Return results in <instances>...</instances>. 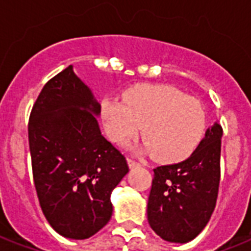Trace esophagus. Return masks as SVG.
<instances>
[{"mask_svg":"<svg viewBox=\"0 0 251 251\" xmlns=\"http://www.w3.org/2000/svg\"><path fill=\"white\" fill-rule=\"evenodd\" d=\"M127 164H129L130 168H135V167H139L141 163H138V161L134 160V159H127Z\"/></svg>","mask_w":251,"mask_h":251,"instance_id":"esophagus-1","label":"esophagus"}]
</instances>
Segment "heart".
Returning <instances> with one entry per match:
<instances>
[{"label": "heart", "mask_w": 251, "mask_h": 251, "mask_svg": "<svg viewBox=\"0 0 251 251\" xmlns=\"http://www.w3.org/2000/svg\"><path fill=\"white\" fill-rule=\"evenodd\" d=\"M101 116L112 141H125L142 127L141 151L155 153L157 160L167 163L190 156L207 126L202 102L169 84H135L122 99L104 98Z\"/></svg>", "instance_id": "heart-1"}]
</instances>
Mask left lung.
Returning <instances> with one entry per match:
<instances>
[{
  "label": "left lung",
  "mask_w": 251,
  "mask_h": 251,
  "mask_svg": "<svg viewBox=\"0 0 251 251\" xmlns=\"http://www.w3.org/2000/svg\"><path fill=\"white\" fill-rule=\"evenodd\" d=\"M222 135L223 127L215 124L189 159L153 169L147 219L165 241H191L211 219L220 183Z\"/></svg>",
  "instance_id": "left-lung-1"
}]
</instances>
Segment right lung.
Segmentation results:
<instances>
[{"label":"right lung","mask_w":251,"mask_h":251,"mask_svg":"<svg viewBox=\"0 0 251 251\" xmlns=\"http://www.w3.org/2000/svg\"><path fill=\"white\" fill-rule=\"evenodd\" d=\"M100 104L68 68L49 79L33 104L28 142L43 214L57 233L84 240L112 218L110 193L129 172L125 156L102 137Z\"/></svg>","instance_id":"right-lung-1"}]
</instances>
